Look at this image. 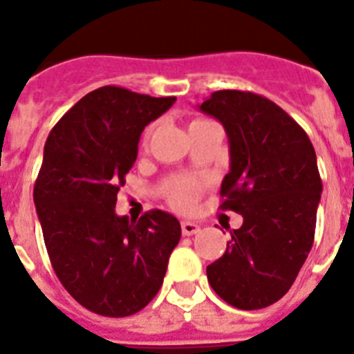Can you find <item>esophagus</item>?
Returning <instances> with one entry per match:
<instances>
[{
  "label": "esophagus",
  "mask_w": 354,
  "mask_h": 354,
  "mask_svg": "<svg viewBox=\"0 0 354 354\" xmlns=\"http://www.w3.org/2000/svg\"><path fill=\"white\" fill-rule=\"evenodd\" d=\"M180 228H183L184 236H193V234L200 232V225L193 223V221H183Z\"/></svg>",
  "instance_id": "1"
}]
</instances>
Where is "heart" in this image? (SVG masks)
Returning a JSON list of instances; mask_svg holds the SVG:
<instances>
[{
  "label": "heart",
  "mask_w": 354,
  "mask_h": 354,
  "mask_svg": "<svg viewBox=\"0 0 354 354\" xmlns=\"http://www.w3.org/2000/svg\"><path fill=\"white\" fill-rule=\"evenodd\" d=\"M167 193L168 200H170V204L174 207L180 209V211H189L198 202L202 186L198 183H195V180L180 177V179H174L168 184Z\"/></svg>",
  "instance_id": "heart-1"
}]
</instances>
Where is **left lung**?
Masks as SVG:
<instances>
[{
  "label": "left lung",
  "mask_w": 354,
  "mask_h": 354,
  "mask_svg": "<svg viewBox=\"0 0 354 354\" xmlns=\"http://www.w3.org/2000/svg\"><path fill=\"white\" fill-rule=\"evenodd\" d=\"M200 109L228 136L220 207L243 216L223 255L207 266V280L228 305L259 310L290 289L314 245L323 192L314 145L298 122L259 93L218 90Z\"/></svg>",
  "instance_id": "8db88e82"
}]
</instances>
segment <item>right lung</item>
I'll list each match as a JSON object with an SVG mask.
<instances>
[{
	"label": "right lung",
	"mask_w": 354,
	"mask_h": 354,
	"mask_svg": "<svg viewBox=\"0 0 354 354\" xmlns=\"http://www.w3.org/2000/svg\"><path fill=\"white\" fill-rule=\"evenodd\" d=\"M174 102L108 84L80 99L46 140L33 187L44 243L62 286L93 314L127 317L149 305L180 239L179 220L165 211L138 221L115 214L142 131Z\"/></svg>",
	"instance_id": "obj_1"
}]
</instances>
